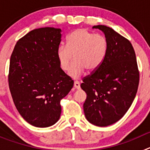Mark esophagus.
<instances>
[{
	"label": "esophagus",
	"instance_id": "34e87169",
	"mask_svg": "<svg viewBox=\"0 0 150 150\" xmlns=\"http://www.w3.org/2000/svg\"><path fill=\"white\" fill-rule=\"evenodd\" d=\"M74 86L76 88V89H79L80 88V83L79 81H75L74 82Z\"/></svg>",
	"mask_w": 150,
	"mask_h": 150
}]
</instances>
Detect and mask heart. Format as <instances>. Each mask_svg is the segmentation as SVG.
<instances>
[{"label":"heart","mask_w":150,"mask_h":150,"mask_svg":"<svg viewBox=\"0 0 150 150\" xmlns=\"http://www.w3.org/2000/svg\"><path fill=\"white\" fill-rule=\"evenodd\" d=\"M107 52V41L104 36L94 34L84 28L74 30L67 38V45L61 44L57 49V58L61 68L68 71L74 78L79 77L87 69L95 71L104 62Z\"/></svg>","instance_id":"b5f03b06"}]
</instances>
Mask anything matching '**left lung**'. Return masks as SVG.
<instances>
[{"instance_id":"8db88e82","label":"left lung","mask_w":150,"mask_h":150,"mask_svg":"<svg viewBox=\"0 0 150 150\" xmlns=\"http://www.w3.org/2000/svg\"><path fill=\"white\" fill-rule=\"evenodd\" d=\"M93 28L105 35L107 55L98 68L83 78L80 86L87 95L83 104L86 120L105 127L126 113L137 94L140 75L130 41L107 26L99 25Z\"/></svg>"}]
</instances>
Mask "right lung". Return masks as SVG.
Instances as JSON below:
<instances>
[{
  "mask_svg": "<svg viewBox=\"0 0 150 150\" xmlns=\"http://www.w3.org/2000/svg\"><path fill=\"white\" fill-rule=\"evenodd\" d=\"M61 38L60 28L34 29L18 40L10 57V93L17 110L33 126L46 128L57 122L61 100L74 86L57 58Z\"/></svg>",
  "mask_w": 150,
  "mask_h": 150,
  "instance_id": "1",
  "label": "right lung"
}]
</instances>
